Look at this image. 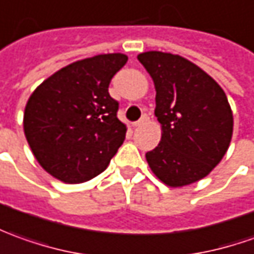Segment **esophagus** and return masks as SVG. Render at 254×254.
Here are the masks:
<instances>
[{
	"mask_svg": "<svg viewBox=\"0 0 254 254\" xmlns=\"http://www.w3.org/2000/svg\"><path fill=\"white\" fill-rule=\"evenodd\" d=\"M147 121H149V117H147V115H143L140 120L136 121V122H134L133 127H141V125H144V124H146Z\"/></svg>",
	"mask_w": 254,
	"mask_h": 254,
	"instance_id": "obj_1",
	"label": "esophagus"
}]
</instances>
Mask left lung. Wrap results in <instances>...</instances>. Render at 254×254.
Instances as JSON below:
<instances>
[{
	"mask_svg": "<svg viewBox=\"0 0 254 254\" xmlns=\"http://www.w3.org/2000/svg\"><path fill=\"white\" fill-rule=\"evenodd\" d=\"M156 86L161 141L146 153L156 177L172 188L207 177L227 153L234 130L220 84L184 57L147 51L137 55Z\"/></svg>",
	"mask_w": 254,
	"mask_h": 254,
	"instance_id": "obj_1",
	"label": "left lung"
}]
</instances>
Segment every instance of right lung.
Returning <instances> with one entry per match:
<instances>
[{"label":"right lung","instance_id":"add662e5","mask_svg":"<svg viewBox=\"0 0 254 254\" xmlns=\"http://www.w3.org/2000/svg\"><path fill=\"white\" fill-rule=\"evenodd\" d=\"M125 54H101L60 69L33 91L23 129L36 160L65 184H82L107 168L125 140L118 101L108 93Z\"/></svg>","mask_w":254,"mask_h":254}]
</instances>
